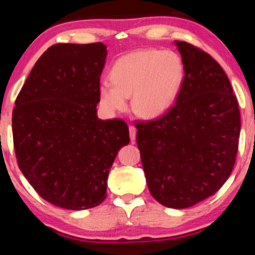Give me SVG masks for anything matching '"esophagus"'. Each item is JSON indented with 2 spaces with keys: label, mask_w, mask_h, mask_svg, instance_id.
<instances>
[{
  "label": "esophagus",
  "mask_w": 255,
  "mask_h": 255,
  "mask_svg": "<svg viewBox=\"0 0 255 255\" xmlns=\"http://www.w3.org/2000/svg\"><path fill=\"white\" fill-rule=\"evenodd\" d=\"M128 132H130L131 141L133 142L135 140V134H137V130H135V128L133 127V125H130V127H128Z\"/></svg>",
  "instance_id": "1"
}]
</instances>
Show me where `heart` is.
Instances as JSON below:
<instances>
[{
  "label": "heart",
  "instance_id": "heart-1",
  "mask_svg": "<svg viewBox=\"0 0 255 255\" xmlns=\"http://www.w3.org/2000/svg\"><path fill=\"white\" fill-rule=\"evenodd\" d=\"M184 78L183 62L173 51L137 50L123 55L110 71L111 82L99 86V102L108 114L127 108L138 117H161L175 102Z\"/></svg>",
  "mask_w": 255,
  "mask_h": 255
}]
</instances>
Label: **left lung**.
<instances>
[{"instance_id": "obj_1", "label": "left lung", "mask_w": 255, "mask_h": 255, "mask_svg": "<svg viewBox=\"0 0 255 255\" xmlns=\"http://www.w3.org/2000/svg\"><path fill=\"white\" fill-rule=\"evenodd\" d=\"M184 78L165 116L138 123L149 193L173 209L193 207L219 190L238 152L240 113L225 72L214 58L186 41H174Z\"/></svg>"}]
</instances>
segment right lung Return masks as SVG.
Segmentation results:
<instances>
[{
    "label": "right lung",
    "instance_id": "right-lung-1",
    "mask_svg": "<svg viewBox=\"0 0 255 255\" xmlns=\"http://www.w3.org/2000/svg\"><path fill=\"white\" fill-rule=\"evenodd\" d=\"M107 46L57 44L34 64L12 111L19 169L44 200L85 210L107 197L117 153L130 142L124 121L97 117Z\"/></svg>",
    "mask_w": 255,
    "mask_h": 255
}]
</instances>
